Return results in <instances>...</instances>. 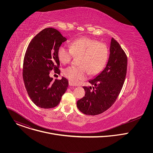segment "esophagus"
Masks as SVG:
<instances>
[{
	"mask_svg": "<svg viewBox=\"0 0 153 153\" xmlns=\"http://www.w3.org/2000/svg\"><path fill=\"white\" fill-rule=\"evenodd\" d=\"M69 85H70V86H76V85H75L71 81H69Z\"/></svg>",
	"mask_w": 153,
	"mask_h": 153,
	"instance_id": "esophagus-1",
	"label": "esophagus"
}]
</instances>
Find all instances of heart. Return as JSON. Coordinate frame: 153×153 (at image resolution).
Returning a JSON list of instances; mask_svg holds the SVG:
<instances>
[{"mask_svg":"<svg viewBox=\"0 0 153 153\" xmlns=\"http://www.w3.org/2000/svg\"><path fill=\"white\" fill-rule=\"evenodd\" d=\"M59 60L63 64L71 62L74 56H79V66L65 68L64 74L73 83L84 79L88 76L98 74L105 67L108 57V49L105 43L96 40L82 37L72 41L70 47L62 44L58 48Z\"/></svg>","mask_w":153,"mask_h":153,"instance_id":"heart-1","label":"heart"}]
</instances>
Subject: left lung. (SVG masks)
Segmentation results:
<instances>
[{"instance_id": "8db88e82", "label": "left lung", "mask_w": 153, "mask_h": 153, "mask_svg": "<svg viewBox=\"0 0 153 153\" xmlns=\"http://www.w3.org/2000/svg\"><path fill=\"white\" fill-rule=\"evenodd\" d=\"M127 56L118 42L111 39L110 57L105 69L89 80L93 86H83V97L77 102L80 111L95 116L110 108L117 99L127 71Z\"/></svg>"}]
</instances>
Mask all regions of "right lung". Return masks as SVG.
Wrapping results in <instances>:
<instances>
[{"instance_id": "1", "label": "right lung", "mask_w": 153, "mask_h": 153, "mask_svg": "<svg viewBox=\"0 0 153 153\" xmlns=\"http://www.w3.org/2000/svg\"><path fill=\"white\" fill-rule=\"evenodd\" d=\"M67 39L56 29L42 30L30 42L25 54L23 79L33 102L42 108H53L59 105L68 86V80L50 77V71L60 74L59 47Z\"/></svg>"}]
</instances>
